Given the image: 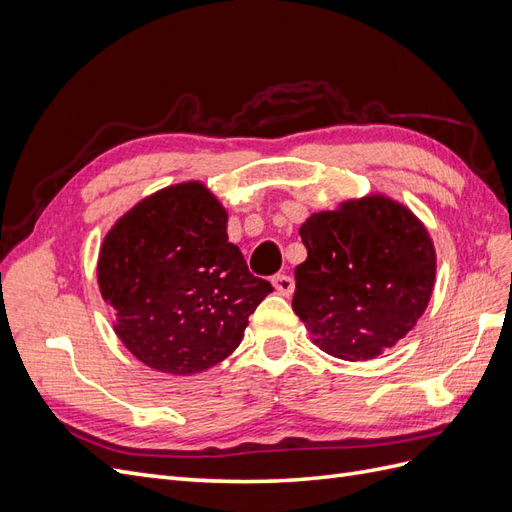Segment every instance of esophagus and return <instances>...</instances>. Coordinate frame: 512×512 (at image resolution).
I'll return each mask as SVG.
<instances>
[{"mask_svg": "<svg viewBox=\"0 0 512 512\" xmlns=\"http://www.w3.org/2000/svg\"><path fill=\"white\" fill-rule=\"evenodd\" d=\"M271 284L275 286L277 292L282 294V297H290L292 290H294V280H292L290 275H284V273L273 275V277H271Z\"/></svg>", "mask_w": 512, "mask_h": 512, "instance_id": "obj_1", "label": "esophagus"}]
</instances>
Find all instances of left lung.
Returning a JSON list of instances; mask_svg holds the SVG:
<instances>
[{
    "label": "left lung",
    "mask_w": 512,
    "mask_h": 512,
    "mask_svg": "<svg viewBox=\"0 0 512 512\" xmlns=\"http://www.w3.org/2000/svg\"><path fill=\"white\" fill-rule=\"evenodd\" d=\"M294 269L292 309L312 342L344 361L376 359L423 316L436 282L427 228L395 200L371 194L309 215Z\"/></svg>",
    "instance_id": "left-lung-1"
}]
</instances>
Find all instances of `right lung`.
<instances>
[{
    "mask_svg": "<svg viewBox=\"0 0 512 512\" xmlns=\"http://www.w3.org/2000/svg\"><path fill=\"white\" fill-rule=\"evenodd\" d=\"M228 215L203 183L170 185L134 205L104 237L102 299L138 361L192 376L235 350L273 286L247 271Z\"/></svg>",
    "mask_w": 512,
    "mask_h": 512,
    "instance_id": "right-lung-1",
    "label": "right lung"
}]
</instances>
